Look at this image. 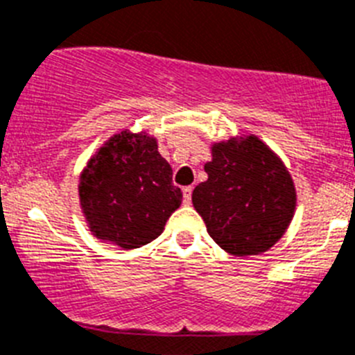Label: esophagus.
<instances>
[{
  "instance_id": "1",
  "label": "esophagus",
  "mask_w": 355,
  "mask_h": 355,
  "mask_svg": "<svg viewBox=\"0 0 355 355\" xmlns=\"http://www.w3.org/2000/svg\"><path fill=\"white\" fill-rule=\"evenodd\" d=\"M191 194H193V187H191V185L184 187V203L185 205H189L191 203Z\"/></svg>"
}]
</instances>
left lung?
<instances>
[{
  "instance_id": "left-lung-1",
  "label": "left lung",
  "mask_w": 355,
  "mask_h": 355,
  "mask_svg": "<svg viewBox=\"0 0 355 355\" xmlns=\"http://www.w3.org/2000/svg\"><path fill=\"white\" fill-rule=\"evenodd\" d=\"M209 175L193 205L216 244L233 257L265 253L288 228L295 185L286 166L254 134L212 145Z\"/></svg>"
}]
</instances>
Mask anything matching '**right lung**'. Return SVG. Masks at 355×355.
<instances>
[{
	"label": "right lung",
	"instance_id": "1",
	"mask_svg": "<svg viewBox=\"0 0 355 355\" xmlns=\"http://www.w3.org/2000/svg\"><path fill=\"white\" fill-rule=\"evenodd\" d=\"M171 177L157 139L127 129L111 136L79 177V203L94 237L122 249L157 239L182 203Z\"/></svg>",
	"mask_w": 355,
	"mask_h": 355
}]
</instances>
